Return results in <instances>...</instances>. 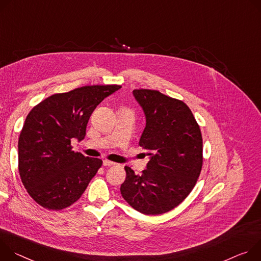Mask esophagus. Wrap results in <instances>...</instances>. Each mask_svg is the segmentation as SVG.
I'll use <instances>...</instances> for the list:
<instances>
[{
  "label": "esophagus",
  "instance_id": "esophagus-1",
  "mask_svg": "<svg viewBox=\"0 0 261 261\" xmlns=\"http://www.w3.org/2000/svg\"><path fill=\"white\" fill-rule=\"evenodd\" d=\"M102 165H103L105 167H112V166H115L116 163L111 162V161H108V160H105V161L102 162Z\"/></svg>",
  "mask_w": 261,
  "mask_h": 261
}]
</instances>
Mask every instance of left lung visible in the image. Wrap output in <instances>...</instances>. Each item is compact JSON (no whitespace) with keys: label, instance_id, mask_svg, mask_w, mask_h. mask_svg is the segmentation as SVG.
Wrapping results in <instances>:
<instances>
[{"label":"left lung","instance_id":"1","mask_svg":"<svg viewBox=\"0 0 261 261\" xmlns=\"http://www.w3.org/2000/svg\"><path fill=\"white\" fill-rule=\"evenodd\" d=\"M133 95L145 115L139 144L149 162L141 175L125 166L120 192L136 211L161 215L180 204L195 187L203 161L202 136L184 101L148 89H136Z\"/></svg>","mask_w":261,"mask_h":261}]
</instances>
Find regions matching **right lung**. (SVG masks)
Instances as JSON below:
<instances>
[{"label":"right lung","instance_id":"add662e5","mask_svg":"<svg viewBox=\"0 0 261 261\" xmlns=\"http://www.w3.org/2000/svg\"><path fill=\"white\" fill-rule=\"evenodd\" d=\"M120 88L81 87L45 98L28 114L18 140V171L27 192L39 205L63 210L88 187L102 161L72 151L70 142L85 138L95 108Z\"/></svg>","mask_w":261,"mask_h":261}]
</instances>
